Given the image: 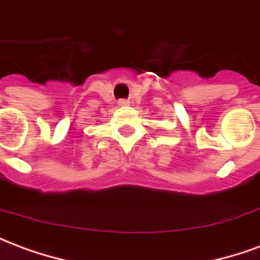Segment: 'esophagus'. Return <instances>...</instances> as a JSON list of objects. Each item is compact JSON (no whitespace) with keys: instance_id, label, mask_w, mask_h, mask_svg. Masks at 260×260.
<instances>
[{"instance_id":"obj_1","label":"esophagus","mask_w":260,"mask_h":260,"mask_svg":"<svg viewBox=\"0 0 260 260\" xmlns=\"http://www.w3.org/2000/svg\"><path fill=\"white\" fill-rule=\"evenodd\" d=\"M128 104H129V102H128V100H119L118 102L119 107H124V106H128Z\"/></svg>"}]
</instances>
